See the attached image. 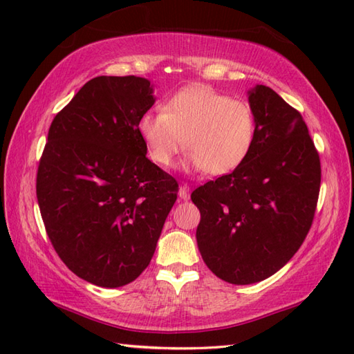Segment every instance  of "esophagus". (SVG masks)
Returning a JSON list of instances; mask_svg holds the SVG:
<instances>
[{
    "label": "esophagus",
    "mask_w": 354,
    "mask_h": 354,
    "mask_svg": "<svg viewBox=\"0 0 354 354\" xmlns=\"http://www.w3.org/2000/svg\"><path fill=\"white\" fill-rule=\"evenodd\" d=\"M179 198L184 199V201L190 199V187L187 184H183L181 187H179Z\"/></svg>",
    "instance_id": "34e87169"
}]
</instances>
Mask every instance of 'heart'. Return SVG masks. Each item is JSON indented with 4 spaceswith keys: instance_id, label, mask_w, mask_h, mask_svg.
<instances>
[{
    "instance_id": "obj_1",
    "label": "heart",
    "mask_w": 354,
    "mask_h": 354,
    "mask_svg": "<svg viewBox=\"0 0 354 354\" xmlns=\"http://www.w3.org/2000/svg\"><path fill=\"white\" fill-rule=\"evenodd\" d=\"M138 133L155 164L167 169L183 145L194 170L221 176L250 158L257 123L250 104L208 85L179 89L162 111H147L138 120Z\"/></svg>"
}]
</instances>
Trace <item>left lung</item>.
Segmentation results:
<instances>
[{
	"label": "left lung",
	"mask_w": 354,
	"mask_h": 354,
	"mask_svg": "<svg viewBox=\"0 0 354 354\" xmlns=\"http://www.w3.org/2000/svg\"><path fill=\"white\" fill-rule=\"evenodd\" d=\"M257 123L250 158L234 171L198 187L199 252L221 280L252 284L288 263L317 209L321 162L301 114L274 89L248 91Z\"/></svg>",
	"instance_id": "1"
}]
</instances>
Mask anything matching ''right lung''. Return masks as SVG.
I'll return each mask as SVG.
<instances>
[{
    "label": "right lung",
    "instance_id": "right-lung-1",
    "mask_svg": "<svg viewBox=\"0 0 354 354\" xmlns=\"http://www.w3.org/2000/svg\"><path fill=\"white\" fill-rule=\"evenodd\" d=\"M155 103L137 76H99L53 120L36 176L50 242L100 288L133 281L153 257L178 183L146 156L138 120Z\"/></svg>",
    "mask_w": 354,
    "mask_h": 354
}]
</instances>
